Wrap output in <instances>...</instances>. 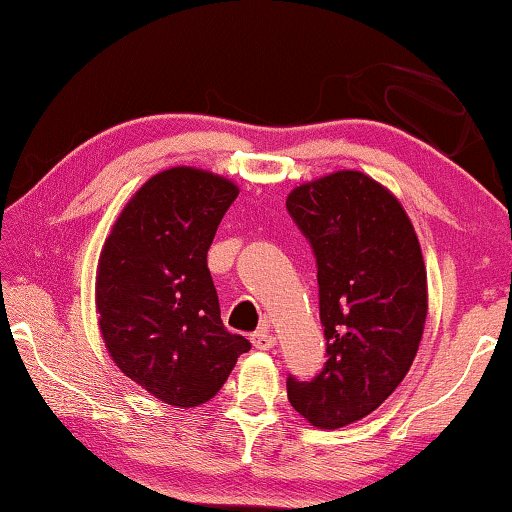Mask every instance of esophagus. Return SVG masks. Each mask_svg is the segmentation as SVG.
<instances>
[{
  "label": "esophagus",
  "mask_w": 512,
  "mask_h": 512,
  "mask_svg": "<svg viewBox=\"0 0 512 512\" xmlns=\"http://www.w3.org/2000/svg\"><path fill=\"white\" fill-rule=\"evenodd\" d=\"M251 342H254L256 349H263V352H265V349L275 347L277 340H275V335H272L270 328L263 326V328H258L254 335H251Z\"/></svg>",
  "instance_id": "esophagus-1"
}]
</instances>
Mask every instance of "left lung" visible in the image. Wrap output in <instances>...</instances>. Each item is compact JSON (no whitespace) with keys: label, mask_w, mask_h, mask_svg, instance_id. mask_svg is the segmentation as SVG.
I'll return each instance as SVG.
<instances>
[{"label":"left lung","mask_w":512,"mask_h":512,"mask_svg":"<svg viewBox=\"0 0 512 512\" xmlns=\"http://www.w3.org/2000/svg\"><path fill=\"white\" fill-rule=\"evenodd\" d=\"M286 209L317 258L326 363L289 375L293 410L319 429L359 422L394 394L422 342L429 296L415 228L368 174L342 170L293 188Z\"/></svg>","instance_id":"8db88e82"}]
</instances>
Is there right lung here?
I'll use <instances>...</instances> for the list:
<instances>
[{"label": "right lung", "instance_id": "obj_1", "mask_svg": "<svg viewBox=\"0 0 512 512\" xmlns=\"http://www.w3.org/2000/svg\"><path fill=\"white\" fill-rule=\"evenodd\" d=\"M237 193L219 174L170 167L132 195L102 247L95 305L104 345L121 373L167 405L207 403L251 349L223 326L207 268Z\"/></svg>", "mask_w": 512, "mask_h": 512}]
</instances>
